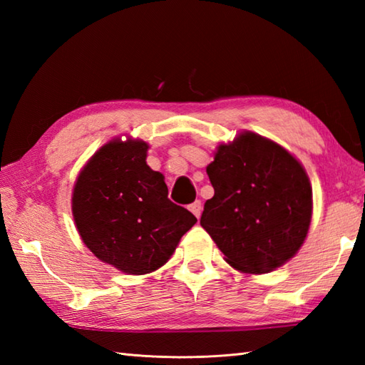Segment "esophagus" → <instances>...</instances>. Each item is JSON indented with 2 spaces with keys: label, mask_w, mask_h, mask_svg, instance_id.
<instances>
[{
  "label": "esophagus",
  "mask_w": 365,
  "mask_h": 365,
  "mask_svg": "<svg viewBox=\"0 0 365 365\" xmlns=\"http://www.w3.org/2000/svg\"><path fill=\"white\" fill-rule=\"evenodd\" d=\"M190 210L192 212V215L196 216V218H199L200 213H202V204H200V200H196V202H192L190 205Z\"/></svg>",
  "instance_id": "34e87169"
}]
</instances>
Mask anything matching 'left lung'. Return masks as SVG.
Listing matches in <instances>:
<instances>
[{"label": "left lung", "instance_id": "obj_1", "mask_svg": "<svg viewBox=\"0 0 365 365\" xmlns=\"http://www.w3.org/2000/svg\"><path fill=\"white\" fill-rule=\"evenodd\" d=\"M215 196L200 226L242 273H269L289 262L307 237L312 187L301 163L252 131L220 144L207 166Z\"/></svg>", "mask_w": 365, "mask_h": 365}]
</instances>
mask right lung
I'll list each match as a JSON object with an SVG mask.
<instances>
[{
	"mask_svg": "<svg viewBox=\"0 0 365 365\" xmlns=\"http://www.w3.org/2000/svg\"><path fill=\"white\" fill-rule=\"evenodd\" d=\"M141 139L106 143L76 178L72 213L91 252L122 273L147 274L170 259L196 216L168 199Z\"/></svg>",
	"mask_w": 365,
	"mask_h": 365,
	"instance_id": "add662e5",
	"label": "right lung"
}]
</instances>
